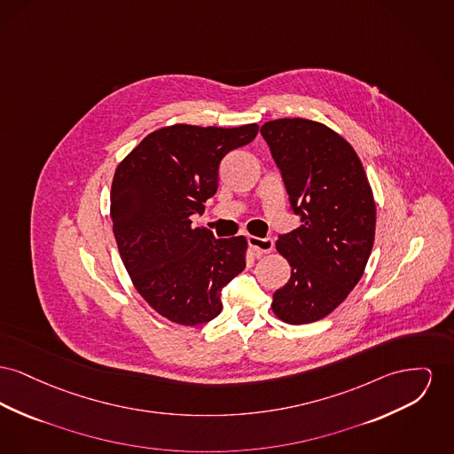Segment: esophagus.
<instances>
[{"mask_svg":"<svg viewBox=\"0 0 454 454\" xmlns=\"http://www.w3.org/2000/svg\"><path fill=\"white\" fill-rule=\"evenodd\" d=\"M248 245H250L257 254H269V252L274 248V240H272V239L248 237Z\"/></svg>","mask_w":454,"mask_h":454,"instance_id":"obj_1","label":"esophagus"}]
</instances>
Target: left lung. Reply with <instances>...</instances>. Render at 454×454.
I'll return each instance as SVG.
<instances>
[{
    "label": "left lung",
    "instance_id": "1",
    "mask_svg": "<svg viewBox=\"0 0 454 454\" xmlns=\"http://www.w3.org/2000/svg\"><path fill=\"white\" fill-rule=\"evenodd\" d=\"M261 134L301 221L278 237L292 276L272 294V310L290 324L316 322L347 298L367 266L375 235L372 188L353 147L322 123L283 118L264 123Z\"/></svg>",
    "mask_w": 454,
    "mask_h": 454
}]
</instances>
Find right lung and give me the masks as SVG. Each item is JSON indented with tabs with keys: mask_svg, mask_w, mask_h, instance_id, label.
Returning a JSON list of instances; mask_svg holds the SVG:
<instances>
[{
	"mask_svg": "<svg viewBox=\"0 0 454 454\" xmlns=\"http://www.w3.org/2000/svg\"><path fill=\"white\" fill-rule=\"evenodd\" d=\"M237 129L173 125L147 135L116 168L113 233L137 292L162 317L199 325L223 310V288L245 269V237L214 239L192 215L217 192L221 160L250 144Z\"/></svg>",
	"mask_w": 454,
	"mask_h": 454,
	"instance_id": "right-lung-1",
	"label": "right lung"
}]
</instances>
